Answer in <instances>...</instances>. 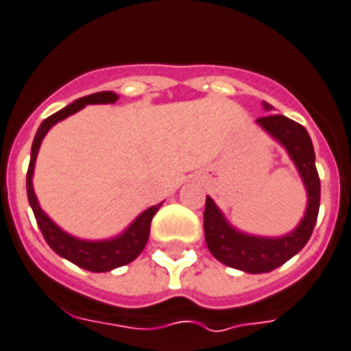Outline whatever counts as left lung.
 <instances>
[{
	"label": "left lung",
	"instance_id": "left-lung-1",
	"mask_svg": "<svg viewBox=\"0 0 351 351\" xmlns=\"http://www.w3.org/2000/svg\"><path fill=\"white\" fill-rule=\"evenodd\" d=\"M263 108L267 111L272 110L269 102H263ZM256 122L287 149L303 178L308 196V205L304 210L303 220L299 221L292 232L279 238L250 236L236 230L225 220L213 198L207 196L204 210V230L210 254L218 261L249 274H263L287 263L310 240L317 221L321 182L315 169V153L308 131L285 115L270 113L267 117H259Z\"/></svg>",
	"mask_w": 351,
	"mask_h": 351
}]
</instances>
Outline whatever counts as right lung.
Masks as SVG:
<instances>
[{
  "mask_svg": "<svg viewBox=\"0 0 351 351\" xmlns=\"http://www.w3.org/2000/svg\"><path fill=\"white\" fill-rule=\"evenodd\" d=\"M119 95L113 92H99L92 93V95L81 97L77 99L75 102L68 104L66 108H62L57 113L50 115L48 119L41 122V126L37 130L36 136H34L32 144V153H30V164H28L27 171V195L28 202H30V207L34 210V216H36L37 225L41 229L43 236L47 243L52 247L53 252L61 256V258L68 259L75 263L77 267L81 269H86L90 272H108V270H113L117 267H122V265L131 263L133 259L138 258L144 247L147 243V238H149V229H151V220L153 216L156 215V210L160 209V205H153L149 209H146L142 215H138L135 218V221L128 227L122 234H119L117 238H111V240H102V241H86L79 240V238H73L68 232L57 227L50 218H48L43 209L39 207V202L36 198V193H34L32 185V175H34V166H36L37 153H39V146H41L43 138L48 133V130L57 124L62 119L73 115L75 111L82 110L86 104H113L117 102Z\"/></svg>",
  "mask_w": 351,
  "mask_h": 351,
  "instance_id": "add662e5",
  "label": "right lung"
}]
</instances>
